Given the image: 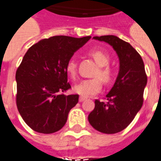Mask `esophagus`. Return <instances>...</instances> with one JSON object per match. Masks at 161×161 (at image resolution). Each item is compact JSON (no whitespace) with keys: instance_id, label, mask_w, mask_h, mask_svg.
Returning a JSON list of instances; mask_svg holds the SVG:
<instances>
[{"instance_id":"obj_1","label":"esophagus","mask_w":161,"mask_h":161,"mask_svg":"<svg viewBox=\"0 0 161 161\" xmlns=\"http://www.w3.org/2000/svg\"><path fill=\"white\" fill-rule=\"evenodd\" d=\"M86 99H87V98L84 97V96H80V97H79V102H83V101L86 100Z\"/></svg>"}]
</instances>
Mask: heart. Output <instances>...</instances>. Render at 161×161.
Segmentation results:
<instances>
[{"label":"heart","mask_w":161,"mask_h":161,"mask_svg":"<svg viewBox=\"0 0 161 161\" xmlns=\"http://www.w3.org/2000/svg\"><path fill=\"white\" fill-rule=\"evenodd\" d=\"M89 54L93 57L96 63L99 66L98 70L96 71L94 77L100 78L103 82L108 83L113 78L112 69L108 66L110 62V57L108 54L99 49H93L90 51ZM66 70L71 78H75L77 74V65L73 59L68 61ZM98 78L81 81L80 83L73 87V91L84 97L94 95L98 93L102 88V82Z\"/></svg>","instance_id":"b5f03b06"}]
</instances>
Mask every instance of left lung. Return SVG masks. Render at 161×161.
<instances>
[{
    "mask_svg": "<svg viewBox=\"0 0 161 161\" xmlns=\"http://www.w3.org/2000/svg\"><path fill=\"white\" fill-rule=\"evenodd\" d=\"M113 47L119 59V71L114 84L106 95L107 102L95 100L88 122L96 130L116 134L125 130L143 105L147 76L142 58L130 45L113 35L93 36Z\"/></svg>",
    "mask_w": 161,
    "mask_h": 161,
    "instance_id": "1",
    "label": "left lung"
}]
</instances>
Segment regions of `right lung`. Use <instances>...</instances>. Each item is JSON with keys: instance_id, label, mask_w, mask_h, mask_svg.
<instances>
[{"instance_id": "1", "label": "right lung", "mask_w": 161, "mask_h": 161, "mask_svg": "<svg viewBox=\"0 0 161 161\" xmlns=\"http://www.w3.org/2000/svg\"><path fill=\"white\" fill-rule=\"evenodd\" d=\"M91 38L54 36L27 50L16 73V106L31 130L52 134L65 125L78 94L65 95L71 88L66 67L74 53Z\"/></svg>"}]
</instances>
